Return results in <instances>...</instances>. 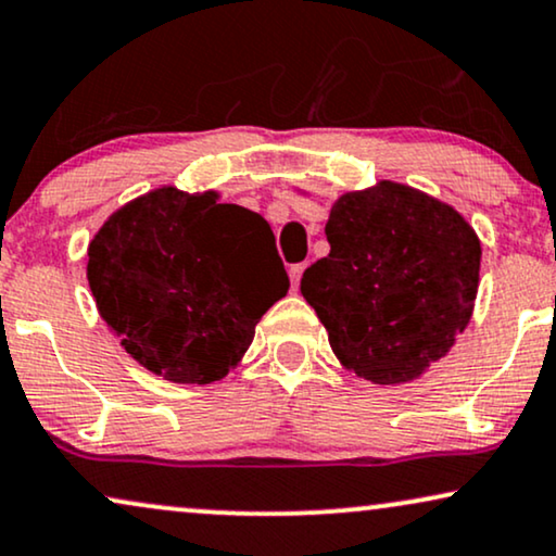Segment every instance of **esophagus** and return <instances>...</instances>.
<instances>
[{
    "instance_id": "34e87169",
    "label": "esophagus",
    "mask_w": 556,
    "mask_h": 556,
    "mask_svg": "<svg viewBox=\"0 0 556 556\" xmlns=\"http://www.w3.org/2000/svg\"><path fill=\"white\" fill-rule=\"evenodd\" d=\"M305 266H307V264H292V266H290V279H292L294 287L300 285V277H302V271H305Z\"/></svg>"
}]
</instances>
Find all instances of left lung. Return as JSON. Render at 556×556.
I'll return each instance as SVG.
<instances>
[{"label":"left lung","instance_id":"left-lung-1","mask_svg":"<svg viewBox=\"0 0 556 556\" xmlns=\"http://www.w3.org/2000/svg\"><path fill=\"white\" fill-rule=\"evenodd\" d=\"M330 254L300 292L340 364L374 383L417 379L470 323L480 241L460 213L399 182L345 192L325 224Z\"/></svg>","mask_w":556,"mask_h":556}]
</instances>
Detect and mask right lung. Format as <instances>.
I'll use <instances>...</instances> for the list:
<instances>
[{"mask_svg": "<svg viewBox=\"0 0 556 556\" xmlns=\"http://www.w3.org/2000/svg\"><path fill=\"white\" fill-rule=\"evenodd\" d=\"M86 271L124 351L175 383L224 379L290 290L269 224L211 190L157 188L118 208Z\"/></svg>", "mask_w": 556, "mask_h": 556, "instance_id": "add662e5", "label": "right lung"}]
</instances>
